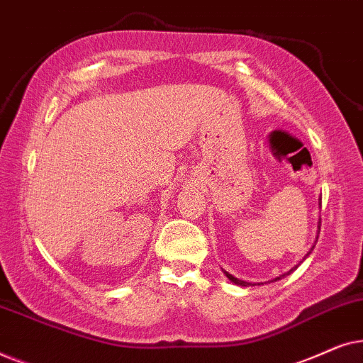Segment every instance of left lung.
Returning a JSON list of instances; mask_svg holds the SVG:
<instances>
[{
	"instance_id": "left-lung-1",
	"label": "left lung",
	"mask_w": 363,
	"mask_h": 363,
	"mask_svg": "<svg viewBox=\"0 0 363 363\" xmlns=\"http://www.w3.org/2000/svg\"><path fill=\"white\" fill-rule=\"evenodd\" d=\"M296 267H297V266H296ZM296 267H294V269H296ZM294 269H291L289 272H286V274H282V276H279V277H276V279H272V281H279V279H282V277L287 276V274H291V272L294 271ZM225 274L228 276V279L233 281V282H235V284H238V286H250V282H245V281H240V279H236V277H233L231 274H228V272H225ZM272 281H271V282H272Z\"/></svg>"
}]
</instances>
